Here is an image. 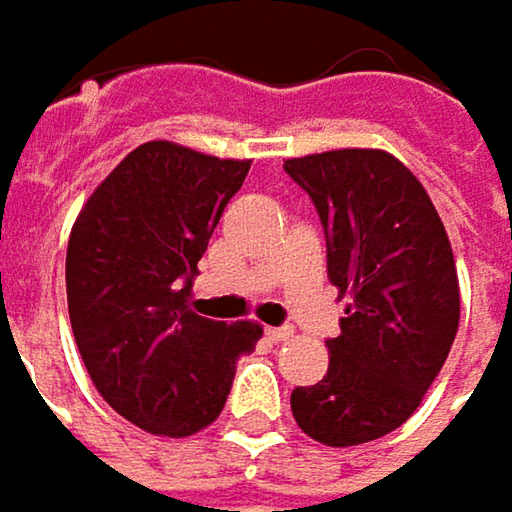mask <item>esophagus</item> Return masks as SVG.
Returning <instances> with one entry per match:
<instances>
[{
	"mask_svg": "<svg viewBox=\"0 0 512 512\" xmlns=\"http://www.w3.org/2000/svg\"><path fill=\"white\" fill-rule=\"evenodd\" d=\"M265 336H268L271 342H288V339L294 336V327H268Z\"/></svg>",
	"mask_w": 512,
	"mask_h": 512,
	"instance_id": "esophagus-1",
	"label": "esophagus"
}]
</instances>
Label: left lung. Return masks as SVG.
Here are the masks:
<instances>
[{
    "label": "left lung",
    "instance_id": "left-lung-1",
    "mask_svg": "<svg viewBox=\"0 0 512 512\" xmlns=\"http://www.w3.org/2000/svg\"><path fill=\"white\" fill-rule=\"evenodd\" d=\"M327 238V277L351 306L327 339L321 383L291 392V413L315 442L348 448L413 416L445 365L460 324L448 232L416 176L383 150L288 159Z\"/></svg>",
    "mask_w": 512,
    "mask_h": 512
}]
</instances>
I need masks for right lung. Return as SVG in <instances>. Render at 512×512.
<instances>
[{"mask_svg":"<svg viewBox=\"0 0 512 512\" xmlns=\"http://www.w3.org/2000/svg\"><path fill=\"white\" fill-rule=\"evenodd\" d=\"M250 161L170 141L132 150L79 212L67 244V306L96 392L156 436H191L221 416L256 321L191 312V283Z\"/></svg>","mask_w":512,"mask_h":512,"instance_id":"obj_1","label":"right lung"}]
</instances>
